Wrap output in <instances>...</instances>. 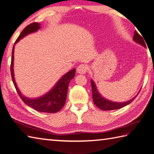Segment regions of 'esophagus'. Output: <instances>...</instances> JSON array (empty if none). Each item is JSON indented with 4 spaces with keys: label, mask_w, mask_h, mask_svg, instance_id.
Segmentation results:
<instances>
[{
    "label": "esophagus",
    "mask_w": 154,
    "mask_h": 154,
    "mask_svg": "<svg viewBox=\"0 0 154 154\" xmlns=\"http://www.w3.org/2000/svg\"><path fill=\"white\" fill-rule=\"evenodd\" d=\"M77 73L79 74H85L87 71V67L84 64H81L78 66L77 69Z\"/></svg>",
    "instance_id": "esophagus-1"
}]
</instances>
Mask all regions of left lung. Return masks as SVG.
Instances as JSON below:
<instances>
[{
    "label": "left lung",
    "instance_id": "obj_1",
    "mask_svg": "<svg viewBox=\"0 0 154 154\" xmlns=\"http://www.w3.org/2000/svg\"><path fill=\"white\" fill-rule=\"evenodd\" d=\"M136 31H134V35L133 37V40L136 42L137 44L141 45L142 46L146 48L145 41L143 40L144 38H143ZM91 87H92L93 102L98 108H99L100 109L103 110H112L120 109V108H122L128 105V104H129L130 103H131L132 101L135 99V98L137 97V95H138V94H137L136 97H133L132 99L126 101V102H114V101H111L105 99V98H104L101 95L100 93L98 91L95 83L94 82V81L93 79L91 80Z\"/></svg>",
    "mask_w": 154,
    "mask_h": 154
}]
</instances>
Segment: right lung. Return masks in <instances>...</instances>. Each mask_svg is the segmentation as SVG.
Here are the masks:
<instances>
[{
    "label": "right lung",
    "mask_w": 154,
    "mask_h": 154,
    "mask_svg": "<svg viewBox=\"0 0 154 154\" xmlns=\"http://www.w3.org/2000/svg\"><path fill=\"white\" fill-rule=\"evenodd\" d=\"M41 24L38 22H34L27 26L20 34L17 40H16L14 45L13 46L12 51V60L11 65V71L12 81L14 83L19 96L20 97L24 103L32 107V109L39 112H48V113H55L60 110L62 107L64 106L65 100L67 98V93L68 89V85L70 81L73 79L75 74V69H73L68 71L62 76L52 89L44 94V95L36 98H28L24 96L20 91L18 89L17 84L16 83L14 73V53L15 44L27 35L34 33L40 30Z\"/></svg>",
    "instance_id": "obj_1"
}]
</instances>
